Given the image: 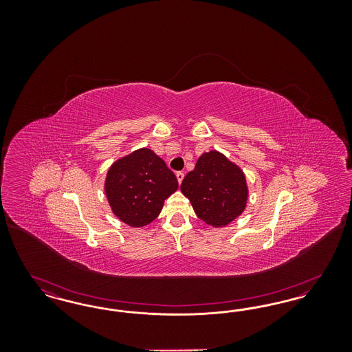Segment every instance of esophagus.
<instances>
[{
    "label": "esophagus",
    "instance_id": "34e87169",
    "mask_svg": "<svg viewBox=\"0 0 352 352\" xmlns=\"http://www.w3.org/2000/svg\"><path fill=\"white\" fill-rule=\"evenodd\" d=\"M184 174L182 171H178L177 173V179H178V184H182V181H184Z\"/></svg>",
    "mask_w": 352,
    "mask_h": 352
}]
</instances>
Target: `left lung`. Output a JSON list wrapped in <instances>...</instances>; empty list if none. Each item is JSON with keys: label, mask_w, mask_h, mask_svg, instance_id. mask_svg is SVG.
<instances>
[{"label": "left lung", "mask_w": 352, "mask_h": 352, "mask_svg": "<svg viewBox=\"0 0 352 352\" xmlns=\"http://www.w3.org/2000/svg\"><path fill=\"white\" fill-rule=\"evenodd\" d=\"M181 191L198 218L214 227H224L237 218L248 199L243 171L214 151L201 154L195 168L186 174Z\"/></svg>", "instance_id": "left-lung-1"}]
</instances>
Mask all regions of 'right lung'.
I'll use <instances>...</instances> for the list:
<instances>
[{
    "mask_svg": "<svg viewBox=\"0 0 352 352\" xmlns=\"http://www.w3.org/2000/svg\"><path fill=\"white\" fill-rule=\"evenodd\" d=\"M177 188V177L151 149H140L116 161L105 181L112 211L131 227L151 223Z\"/></svg>",
    "mask_w": 352,
    "mask_h": 352,
    "instance_id": "right-lung-1",
    "label": "right lung"
}]
</instances>
